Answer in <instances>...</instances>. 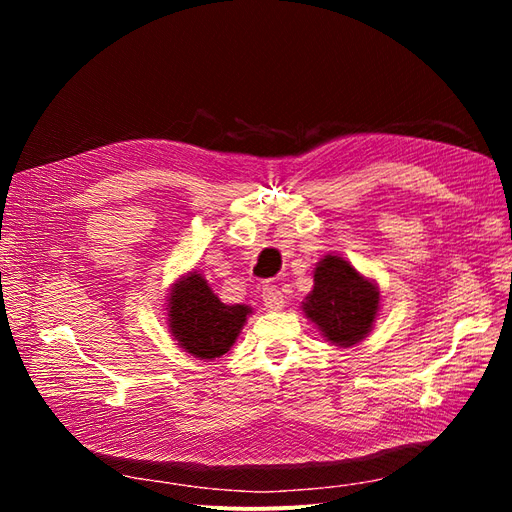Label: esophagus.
Wrapping results in <instances>:
<instances>
[{
    "mask_svg": "<svg viewBox=\"0 0 512 512\" xmlns=\"http://www.w3.org/2000/svg\"><path fill=\"white\" fill-rule=\"evenodd\" d=\"M260 297H262V303H265V307L271 309V312H277V309H282L284 303H286L284 292H282L280 288H277V286H273V284L262 288Z\"/></svg>",
    "mask_w": 512,
    "mask_h": 512,
    "instance_id": "esophagus-1",
    "label": "esophagus"
}]
</instances>
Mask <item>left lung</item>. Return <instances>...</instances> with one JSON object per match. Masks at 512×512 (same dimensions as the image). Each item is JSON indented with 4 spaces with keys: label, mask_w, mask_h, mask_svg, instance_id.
I'll return each mask as SVG.
<instances>
[{
    "label": "left lung",
    "mask_w": 512,
    "mask_h": 512,
    "mask_svg": "<svg viewBox=\"0 0 512 512\" xmlns=\"http://www.w3.org/2000/svg\"><path fill=\"white\" fill-rule=\"evenodd\" d=\"M380 303L374 282L342 256H324L314 271V290L303 301V312L335 346H354L371 331Z\"/></svg>",
    "instance_id": "1"
}]
</instances>
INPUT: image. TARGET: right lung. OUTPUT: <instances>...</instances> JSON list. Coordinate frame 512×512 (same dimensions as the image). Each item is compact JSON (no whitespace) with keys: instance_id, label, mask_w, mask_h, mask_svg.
<instances>
[{"instance_id":"obj_1","label":"right lung","mask_w":512,"mask_h":512,"mask_svg":"<svg viewBox=\"0 0 512 512\" xmlns=\"http://www.w3.org/2000/svg\"><path fill=\"white\" fill-rule=\"evenodd\" d=\"M168 324L179 346L196 359L213 361L239 337L252 309L226 305L200 273L192 271L173 286L168 297Z\"/></svg>"}]
</instances>
